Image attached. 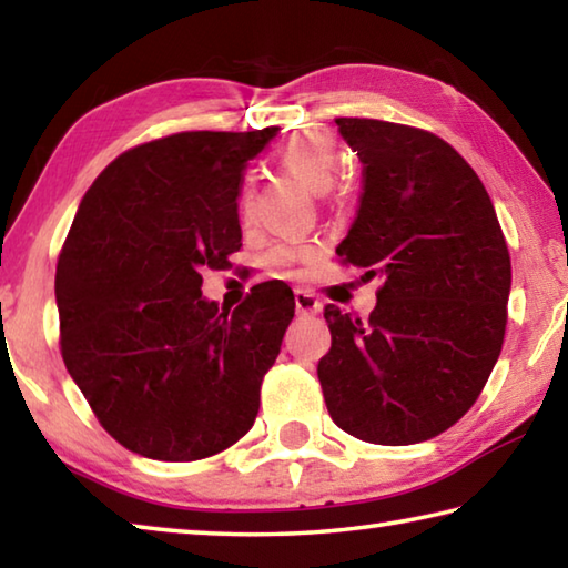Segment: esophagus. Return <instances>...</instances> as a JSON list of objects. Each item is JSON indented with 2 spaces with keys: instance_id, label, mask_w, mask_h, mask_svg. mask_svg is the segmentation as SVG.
Returning a JSON list of instances; mask_svg holds the SVG:
<instances>
[{
  "instance_id": "34e87169",
  "label": "esophagus",
  "mask_w": 568,
  "mask_h": 568,
  "mask_svg": "<svg viewBox=\"0 0 568 568\" xmlns=\"http://www.w3.org/2000/svg\"><path fill=\"white\" fill-rule=\"evenodd\" d=\"M295 311L301 315H307V313L313 315V313L321 311V301L311 291H303V287H297V291H295Z\"/></svg>"
}]
</instances>
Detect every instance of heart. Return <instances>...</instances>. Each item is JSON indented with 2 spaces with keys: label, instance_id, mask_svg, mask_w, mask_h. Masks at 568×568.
Segmentation results:
<instances>
[{
  "label": "heart",
  "instance_id": "heart-1",
  "mask_svg": "<svg viewBox=\"0 0 568 568\" xmlns=\"http://www.w3.org/2000/svg\"><path fill=\"white\" fill-rule=\"evenodd\" d=\"M283 165L293 172L295 178H301L307 187L313 192H328L333 187L335 178H338L341 170V152L338 145L331 134L325 132H305L297 134L291 142H285L277 152ZM250 207H253V192L243 190L240 195V213L247 215ZM313 250L307 245H281L273 250V263L287 267L291 263H295L297 257H307Z\"/></svg>",
  "mask_w": 568,
  "mask_h": 568
}]
</instances>
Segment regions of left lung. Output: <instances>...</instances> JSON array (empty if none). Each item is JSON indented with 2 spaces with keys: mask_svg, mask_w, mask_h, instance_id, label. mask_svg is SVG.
Returning <instances> with one entry per match:
<instances>
[{
  "mask_svg": "<svg viewBox=\"0 0 568 568\" xmlns=\"http://www.w3.org/2000/svg\"><path fill=\"white\" fill-rule=\"evenodd\" d=\"M363 162V192L338 245L383 277L368 321L325 305L318 363L335 426L368 444H420L464 416L501 355L511 257L474 168L436 134L338 118Z\"/></svg>",
  "mask_w": 568,
  "mask_h": 568,
  "instance_id": "left-lung-1",
  "label": "left lung"
}]
</instances>
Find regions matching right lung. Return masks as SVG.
I'll return each instance as SVG.
<instances>
[{
	"label": "right lung",
	"instance_id": "add662e5",
	"mask_svg": "<svg viewBox=\"0 0 568 568\" xmlns=\"http://www.w3.org/2000/svg\"><path fill=\"white\" fill-rule=\"evenodd\" d=\"M277 128L180 132L122 152L77 207L54 275L62 358L132 454L197 460L253 428L295 315L257 285L233 313L200 291L240 250V178Z\"/></svg>",
	"mask_w": 568,
	"mask_h": 568
}]
</instances>
